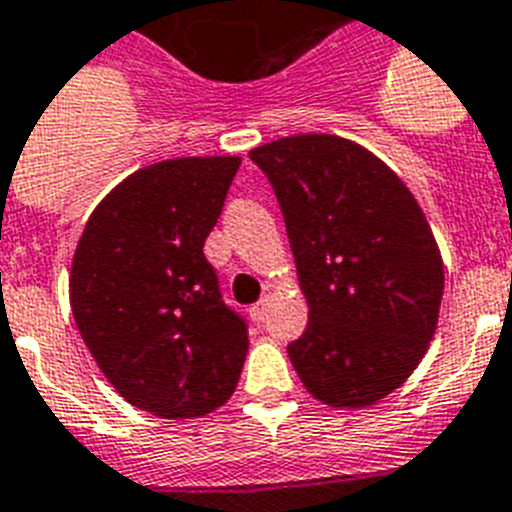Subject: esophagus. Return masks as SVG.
<instances>
[{"label":"esophagus","instance_id":"34e87169","mask_svg":"<svg viewBox=\"0 0 512 512\" xmlns=\"http://www.w3.org/2000/svg\"><path fill=\"white\" fill-rule=\"evenodd\" d=\"M268 305H270V299L263 297V299H260V302H257V305L249 307V315H252V321H257V323L263 321L265 313H268Z\"/></svg>","mask_w":512,"mask_h":512}]
</instances>
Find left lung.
Returning <instances> with one entry per match:
<instances>
[{
  "instance_id": "left-lung-1",
  "label": "left lung",
  "mask_w": 512,
  "mask_h": 512,
  "mask_svg": "<svg viewBox=\"0 0 512 512\" xmlns=\"http://www.w3.org/2000/svg\"><path fill=\"white\" fill-rule=\"evenodd\" d=\"M249 157L276 191L310 307L289 344L294 371L323 405H376L418 368L439 321L429 220L386 162L342 136H286Z\"/></svg>"
}]
</instances>
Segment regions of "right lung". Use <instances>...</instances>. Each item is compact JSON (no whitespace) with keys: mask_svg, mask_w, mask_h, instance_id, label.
I'll use <instances>...</instances> for the list:
<instances>
[{"mask_svg":"<svg viewBox=\"0 0 512 512\" xmlns=\"http://www.w3.org/2000/svg\"><path fill=\"white\" fill-rule=\"evenodd\" d=\"M242 157H176L136 170L86 220L70 307L91 357L139 410L181 421L234 394L244 318L223 302L205 239Z\"/></svg>","mask_w":512,"mask_h":512,"instance_id":"right-lung-1","label":"right lung"}]
</instances>
